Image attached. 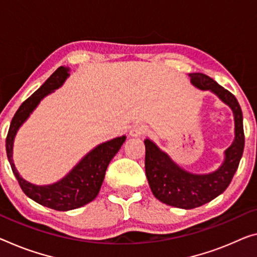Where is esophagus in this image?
<instances>
[{
  "mask_svg": "<svg viewBox=\"0 0 257 257\" xmlns=\"http://www.w3.org/2000/svg\"><path fill=\"white\" fill-rule=\"evenodd\" d=\"M146 132H147V128H146L145 125L141 124H134L131 130H130V134H131L132 137H140Z\"/></svg>",
  "mask_w": 257,
  "mask_h": 257,
  "instance_id": "1",
  "label": "esophagus"
}]
</instances>
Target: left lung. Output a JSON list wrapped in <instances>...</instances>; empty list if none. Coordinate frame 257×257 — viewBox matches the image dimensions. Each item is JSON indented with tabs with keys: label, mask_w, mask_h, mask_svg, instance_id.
I'll return each mask as SVG.
<instances>
[{
	"label": "left lung",
	"mask_w": 257,
	"mask_h": 257,
	"mask_svg": "<svg viewBox=\"0 0 257 257\" xmlns=\"http://www.w3.org/2000/svg\"><path fill=\"white\" fill-rule=\"evenodd\" d=\"M191 82L202 90H211L234 115L235 138L225 151V161L217 171L209 175H193L179 168L167 154L149 139L145 140V168L154 196L168 206L193 209L203 206L227 188L233 178L244 147L242 111L235 96L203 73H189Z\"/></svg>",
	"instance_id": "1"
}]
</instances>
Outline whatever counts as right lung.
<instances>
[{
  "instance_id": "right-lung-1",
  "label": "right lung",
  "mask_w": 257,
  "mask_h": 257,
  "mask_svg": "<svg viewBox=\"0 0 257 257\" xmlns=\"http://www.w3.org/2000/svg\"><path fill=\"white\" fill-rule=\"evenodd\" d=\"M68 71V68L60 66L40 88L35 90L32 95L23 102L11 120L6 140L8 160L23 192L41 206L58 211H68L80 208L95 199L103 183L110 161L119 151L126 139V137L123 136L98 145L71 170L68 176L53 185L37 186L24 180L19 176L13 162V145L16 133L35 109V106L39 104V102L54 89L62 86L66 77L69 76Z\"/></svg>"
}]
</instances>
